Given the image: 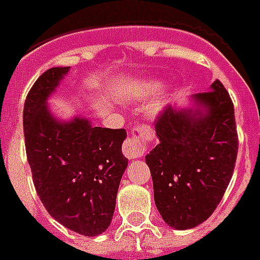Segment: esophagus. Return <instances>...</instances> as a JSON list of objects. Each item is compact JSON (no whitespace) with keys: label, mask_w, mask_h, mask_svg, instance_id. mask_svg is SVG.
Segmentation results:
<instances>
[{"label":"esophagus","mask_w":260,"mask_h":260,"mask_svg":"<svg viewBox=\"0 0 260 260\" xmlns=\"http://www.w3.org/2000/svg\"><path fill=\"white\" fill-rule=\"evenodd\" d=\"M146 151V146L143 142V129L142 126H136L132 129V135L129 139H126L125 143L122 146V152L129 159H135L142 156Z\"/></svg>","instance_id":"1"}]
</instances>
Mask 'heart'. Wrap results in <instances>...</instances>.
<instances>
[{
    "label": "heart",
    "mask_w": 260,
    "mask_h": 260,
    "mask_svg": "<svg viewBox=\"0 0 260 260\" xmlns=\"http://www.w3.org/2000/svg\"><path fill=\"white\" fill-rule=\"evenodd\" d=\"M162 87L161 80L156 79H140V80H135V82L126 84L122 95L128 99H134V101H142V99L150 98L151 95L155 93L154 98L150 101V104L146 108L148 116H156L162 112V109L165 108L166 102H168V96L164 91H159Z\"/></svg>",
    "instance_id": "obj_1"
}]
</instances>
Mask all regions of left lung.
I'll use <instances>...</instances> for the list:
<instances>
[{
    "label": "left lung",
    "instance_id": "left-lung-1",
    "mask_svg": "<svg viewBox=\"0 0 260 260\" xmlns=\"http://www.w3.org/2000/svg\"><path fill=\"white\" fill-rule=\"evenodd\" d=\"M189 105L162 110L155 122L159 143L146 155L156 209L177 231L201 225L217 209L239 146L235 109L222 83L191 95Z\"/></svg>",
    "mask_w": 260,
    "mask_h": 260
}]
</instances>
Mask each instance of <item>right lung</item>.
Returning a JSON list of instances; mask_svg holds the SVG:
<instances>
[{
  "label": "right lung",
  "mask_w": 260,
  "mask_h": 260,
  "mask_svg": "<svg viewBox=\"0 0 260 260\" xmlns=\"http://www.w3.org/2000/svg\"><path fill=\"white\" fill-rule=\"evenodd\" d=\"M69 67L47 69L31 87L23 110L25 151L34 185L47 213L83 236L102 235L112 222L126 166L125 129L92 126L84 117L61 120L47 99Z\"/></svg>",
  "instance_id": "1"
}]
</instances>
